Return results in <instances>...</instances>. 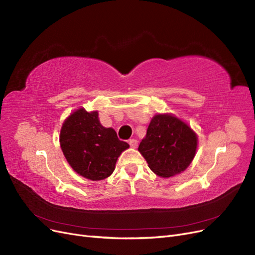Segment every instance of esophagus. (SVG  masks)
<instances>
[{
    "label": "esophagus",
    "instance_id": "34e87169",
    "mask_svg": "<svg viewBox=\"0 0 255 255\" xmlns=\"http://www.w3.org/2000/svg\"><path fill=\"white\" fill-rule=\"evenodd\" d=\"M129 145H130V147H131V148H133V149L137 148V140H136V139H134V138L129 139Z\"/></svg>",
    "mask_w": 255,
    "mask_h": 255
}]
</instances>
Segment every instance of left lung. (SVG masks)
I'll return each mask as SVG.
<instances>
[{
    "mask_svg": "<svg viewBox=\"0 0 255 255\" xmlns=\"http://www.w3.org/2000/svg\"><path fill=\"white\" fill-rule=\"evenodd\" d=\"M197 147L198 136L189 124L172 114H158L151 119L138 151L155 174L169 178L186 170Z\"/></svg>",
    "mask_w": 255,
    "mask_h": 255,
    "instance_id": "1",
    "label": "left lung"
}]
</instances>
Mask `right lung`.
I'll use <instances>...</instances> for the list:
<instances>
[{
    "label": "right lung",
    "instance_id": "1",
    "mask_svg": "<svg viewBox=\"0 0 255 255\" xmlns=\"http://www.w3.org/2000/svg\"><path fill=\"white\" fill-rule=\"evenodd\" d=\"M59 142L72 169L92 181L112 175L119 156L129 148L118 138L115 129L101 125L97 110L88 113L83 107L64 120Z\"/></svg>",
    "mask_w": 255,
    "mask_h": 255
}]
</instances>
